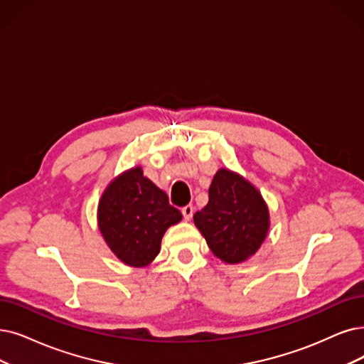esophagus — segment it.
<instances>
[{"label":"esophagus","mask_w":364,"mask_h":364,"mask_svg":"<svg viewBox=\"0 0 364 364\" xmlns=\"http://www.w3.org/2000/svg\"><path fill=\"white\" fill-rule=\"evenodd\" d=\"M193 213H194V208L191 205H186L182 208V215L185 218V221H190L193 218Z\"/></svg>","instance_id":"esophagus-1"}]
</instances>
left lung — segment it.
Segmentation results:
<instances>
[{"mask_svg":"<svg viewBox=\"0 0 364 364\" xmlns=\"http://www.w3.org/2000/svg\"><path fill=\"white\" fill-rule=\"evenodd\" d=\"M194 224L215 257L227 264L251 258L270 228L267 203L239 173L220 168L209 188V203L194 213Z\"/></svg>","mask_w":364,"mask_h":364,"instance_id":"8db88e82","label":"left lung"}]
</instances>
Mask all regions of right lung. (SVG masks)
<instances>
[{
  "label": "right lung",
  "mask_w": 364,
  "mask_h": 364,
  "mask_svg": "<svg viewBox=\"0 0 364 364\" xmlns=\"http://www.w3.org/2000/svg\"><path fill=\"white\" fill-rule=\"evenodd\" d=\"M97 221L101 236L122 263L144 267L159 254L164 232L182 221V213L168 205L167 194L136 166L106 186Z\"/></svg>",
  "instance_id": "obj_1"
}]
</instances>
